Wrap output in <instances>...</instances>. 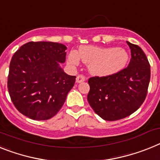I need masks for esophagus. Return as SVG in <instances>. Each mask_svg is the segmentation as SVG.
Returning a JSON list of instances; mask_svg holds the SVG:
<instances>
[{"label":"esophagus","mask_w":160,"mask_h":160,"mask_svg":"<svg viewBox=\"0 0 160 160\" xmlns=\"http://www.w3.org/2000/svg\"><path fill=\"white\" fill-rule=\"evenodd\" d=\"M86 80V77L84 75L82 74H79L77 76V78H76V81H77L78 83H80V82H82Z\"/></svg>","instance_id":"esophagus-1"}]
</instances>
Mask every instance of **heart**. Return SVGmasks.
<instances>
[{
	"label": "heart",
	"mask_w": 160,
	"mask_h": 160,
	"mask_svg": "<svg viewBox=\"0 0 160 160\" xmlns=\"http://www.w3.org/2000/svg\"><path fill=\"white\" fill-rule=\"evenodd\" d=\"M79 58L88 64L89 69L94 74L99 76L112 75L121 71L129 60V54L122 48H100L96 46H82L78 53L71 52L69 63L72 65L78 64Z\"/></svg>",
	"instance_id": "heart-1"
}]
</instances>
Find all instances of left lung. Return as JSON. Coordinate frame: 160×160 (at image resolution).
Listing matches in <instances>:
<instances>
[{"mask_svg": "<svg viewBox=\"0 0 160 160\" xmlns=\"http://www.w3.org/2000/svg\"><path fill=\"white\" fill-rule=\"evenodd\" d=\"M131 52L128 67L112 75L88 79L87 100L105 121H117L137 111L146 99L151 78V65L142 49L127 42Z\"/></svg>", "mask_w": 160, "mask_h": 160, "instance_id": "obj_1", "label": "left lung"}]
</instances>
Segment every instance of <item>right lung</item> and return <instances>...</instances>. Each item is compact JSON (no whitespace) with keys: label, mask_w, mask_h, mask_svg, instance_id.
Wrapping results in <instances>:
<instances>
[{"label":"right lung","mask_w":160,"mask_h":160,"mask_svg":"<svg viewBox=\"0 0 160 160\" xmlns=\"http://www.w3.org/2000/svg\"><path fill=\"white\" fill-rule=\"evenodd\" d=\"M67 48L53 42H29L12 57L8 91L15 108L35 121L48 120L63 106L76 77L64 72Z\"/></svg>","instance_id":"1"}]
</instances>
